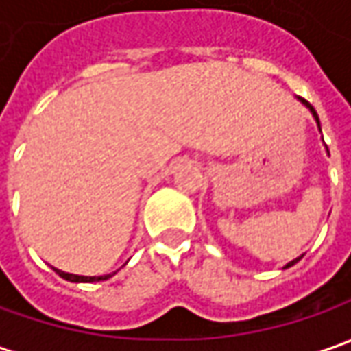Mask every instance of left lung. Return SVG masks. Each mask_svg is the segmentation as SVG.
Masks as SVG:
<instances>
[{
	"mask_svg": "<svg viewBox=\"0 0 351 351\" xmlns=\"http://www.w3.org/2000/svg\"><path fill=\"white\" fill-rule=\"evenodd\" d=\"M301 101H303L304 105H306V107H308V109H311V113H313V115H315V119H317V123H318V115H317V111H315V107H313V105H311V103H308V101H304V99H301ZM318 127H320V123H318ZM297 262H299V258H297V260H293V262L287 263V265H285V267H291V265H293V263H297Z\"/></svg>",
	"mask_w": 351,
	"mask_h": 351,
	"instance_id": "8db88e82",
	"label": "left lung"
}]
</instances>
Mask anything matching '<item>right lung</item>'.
<instances>
[{
	"label": "right lung",
	"instance_id": "1",
	"mask_svg": "<svg viewBox=\"0 0 351 351\" xmlns=\"http://www.w3.org/2000/svg\"><path fill=\"white\" fill-rule=\"evenodd\" d=\"M62 279L66 281H74V283H93V281H105L111 276H99V277H86V276H74V274H66V271H60V269H54Z\"/></svg>",
	"mask_w": 351,
	"mask_h": 351
}]
</instances>
